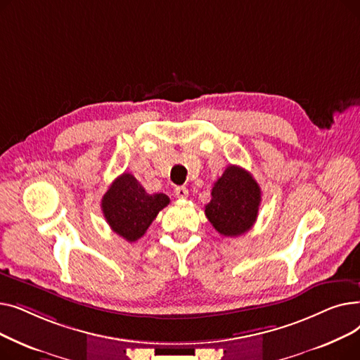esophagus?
Wrapping results in <instances>:
<instances>
[{
    "label": "esophagus",
    "instance_id": "obj_1",
    "mask_svg": "<svg viewBox=\"0 0 360 360\" xmlns=\"http://www.w3.org/2000/svg\"><path fill=\"white\" fill-rule=\"evenodd\" d=\"M175 195H176L178 198H186V197H188V190H186L185 186H176Z\"/></svg>",
    "mask_w": 360,
    "mask_h": 360
}]
</instances>
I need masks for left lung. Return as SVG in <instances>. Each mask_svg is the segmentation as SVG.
<instances>
[{"mask_svg": "<svg viewBox=\"0 0 360 360\" xmlns=\"http://www.w3.org/2000/svg\"><path fill=\"white\" fill-rule=\"evenodd\" d=\"M261 190L247 170L231 165L214 182L212 200L204 213L213 228L223 236L247 233L257 220Z\"/></svg>", "mask_w": 360, "mask_h": 360, "instance_id": "left-lung-1", "label": "left lung"}]
</instances>
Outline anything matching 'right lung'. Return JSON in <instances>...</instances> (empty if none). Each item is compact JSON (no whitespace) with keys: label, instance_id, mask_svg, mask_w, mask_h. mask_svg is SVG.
<instances>
[{"label":"right lung","instance_id":"obj_1","mask_svg":"<svg viewBox=\"0 0 360 360\" xmlns=\"http://www.w3.org/2000/svg\"><path fill=\"white\" fill-rule=\"evenodd\" d=\"M169 201L162 193L147 194L134 176L122 174L103 195L102 212L113 232L128 242H136Z\"/></svg>","mask_w":360,"mask_h":360}]
</instances>
